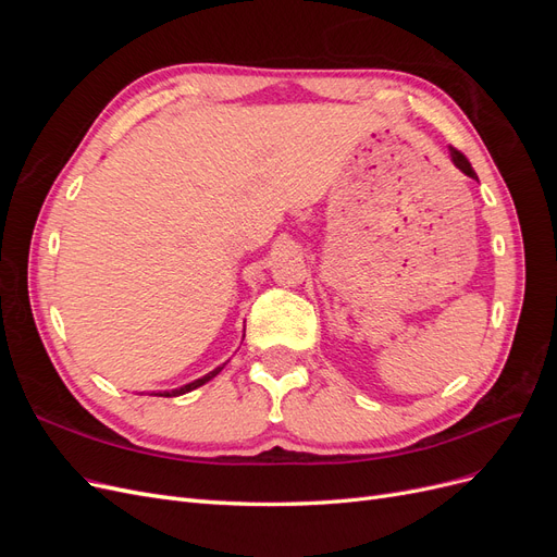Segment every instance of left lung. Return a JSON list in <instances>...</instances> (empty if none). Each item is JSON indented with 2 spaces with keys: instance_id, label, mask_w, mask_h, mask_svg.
Returning a JSON list of instances; mask_svg holds the SVG:
<instances>
[{
  "instance_id": "left-lung-1",
  "label": "left lung",
  "mask_w": 557,
  "mask_h": 557,
  "mask_svg": "<svg viewBox=\"0 0 557 557\" xmlns=\"http://www.w3.org/2000/svg\"><path fill=\"white\" fill-rule=\"evenodd\" d=\"M450 160H453V164L458 166V170L462 172V174H467V176H471V178H476V174H474V170H471V164H469V160L460 153V150H455V148H450Z\"/></svg>"
}]
</instances>
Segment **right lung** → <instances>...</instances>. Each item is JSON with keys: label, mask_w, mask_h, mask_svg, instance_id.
<instances>
[{"label": "right lung", "mask_w": 557, "mask_h": 557, "mask_svg": "<svg viewBox=\"0 0 557 557\" xmlns=\"http://www.w3.org/2000/svg\"><path fill=\"white\" fill-rule=\"evenodd\" d=\"M221 369H223V367H215L213 372H209V374H205V376H199V379H195V381H190V383H185V385H181V387H174V391H160V393H153V395H156V397H178V395H185V393L195 391V387L209 383L215 374H221Z\"/></svg>", "instance_id": "1"}]
</instances>
